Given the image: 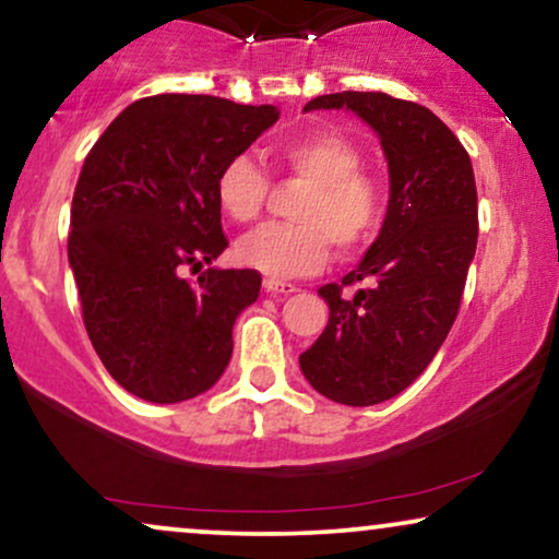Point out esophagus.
Listing matches in <instances>:
<instances>
[{
    "mask_svg": "<svg viewBox=\"0 0 559 559\" xmlns=\"http://www.w3.org/2000/svg\"><path fill=\"white\" fill-rule=\"evenodd\" d=\"M262 288H265V292H271V294H284V297L297 292V286L286 284V281H278V278H265V281H262Z\"/></svg>",
    "mask_w": 559,
    "mask_h": 559,
    "instance_id": "1",
    "label": "esophagus"
}]
</instances>
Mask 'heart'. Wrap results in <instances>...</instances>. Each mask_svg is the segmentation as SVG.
<instances>
[{"label":"heart","instance_id":"b5f03b06","mask_svg":"<svg viewBox=\"0 0 559 559\" xmlns=\"http://www.w3.org/2000/svg\"><path fill=\"white\" fill-rule=\"evenodd\" d=\"M286 177L305 185L292 207L294 224H267L237 245L241 265L288 278L318 271L335 250H365L380 234L388 215L382 181L361 171L365 156L338 132L314 130L288 138L275 147ZM271 177L247 153L231 156L215 177V198L228 218L250 224L265 207Z\"/></svg>","mask_w":559,"mask_h":559}]
</instances>
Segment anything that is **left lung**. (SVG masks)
I'll use <instances>...</instances> for the list:
<instances>
[{"mask_svg":"<svg viewBox=\"0 0 559 559\" xmlns=\"http://www.w3.org/2000/svg\"><path fill=\"white\" fill-rule=\"evenodd\" d=\"M348 109L380 134L390 171L378 241L341 284H325V331L299 367L318 393L374 406L425 372L459 318L479 237L472 158L425 106L388 93H331L305 106ZM346 285H359L344 298Z\"/></svg>","mask_w":559,"mask_h":559,"instance_id":"1","label":"left lung"}]
</instances>
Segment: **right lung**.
I'll list each match as a JSON object with an SVG mask.
<instances>
[{"mask_svg":"<svg viewBox=\"0 0 559 559\" xmlns=\"http://www.w3.org/2000/svg\"><path fill=\"white\" fill-rule=\"evenodd\" d=\"M275 106L164 93L134 100L85 156L70 254L87 338L124 390L151 403L205 393L231 359L258 271H200L228 247L215 177L267 127Z\"/></svg>","mask_w":559,"mask_h":559,"instance_id":"add662e5","label":"right lung"}]
</instances>
